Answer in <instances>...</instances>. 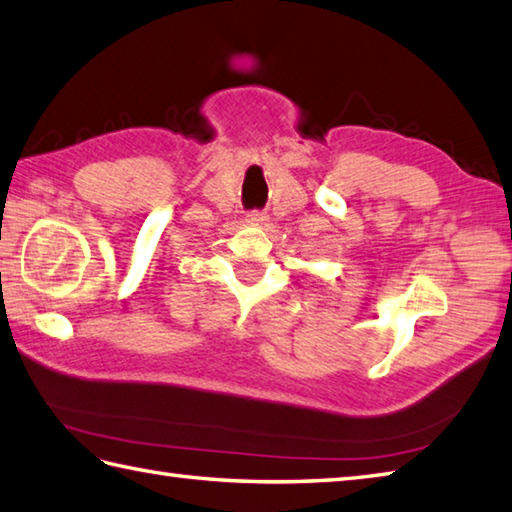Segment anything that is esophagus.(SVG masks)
<instances>
[{
    "mask_svg": "<svg viewBox=\"0 0 512 512\" xmlns=\"http://www.w3.org/2000/svg\"><path fill=\"white\" fill-rule=\"evenodd\" d=\"M247 223H254V225H263L267 221V214L265 212H249L247 216Z\"/></svg>",
    "mask_w": 512,
    "mask_h": 512,
    "instance_id": "1",
    "label": "esophagus"
}]
</instances>
